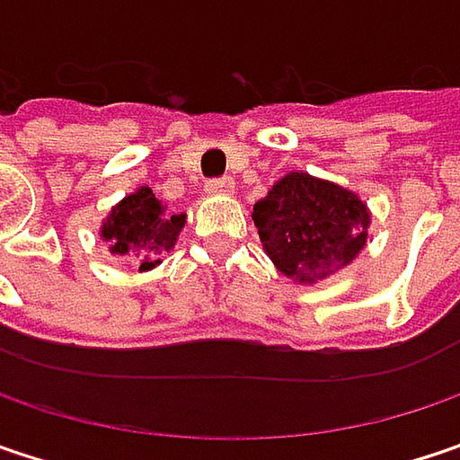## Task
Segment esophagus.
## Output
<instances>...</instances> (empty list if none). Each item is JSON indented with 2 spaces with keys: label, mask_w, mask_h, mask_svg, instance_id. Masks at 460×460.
<instances>
[{
  "label": "esophagus",
  "mask_w": 460,
  "mask_h": 460,
  "mask_svg": "<svg viewBox=\"0 0 460 460\" xmlns=\"http://www.w3.org/2000/svg\"><path fill=\"white\" fill-rule=\"evenodd\" d=\"M231 189H234V181H231L229 176H224V179H210V181H208V191H213V194H229Z\"/></svg>",
  "instance_id": "1"
}]
</instances>
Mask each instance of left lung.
Wrapping results in <instances>:
<instances>
[{
	"instance_id": "left-lung-1",
	"label": "left lung",
	"mask_w": 460,
	"mask_h": 460,
	"mask_svg": "<svg viewBox=\"0 0 460 460\" xmlns=\"http://www.w3.org/2000/svg\"><path fill=\"white\" fill-rule=\"evenodd\" d=\"M252 210L276 269L297 281H315L350 263L366 244V205L353 191L308 173L284 176Z\"/></svg>"
}]
</instances>
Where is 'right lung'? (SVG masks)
Listing matches in <instances>:
<instances>
[{
	"instance_id": "1",
	"label": "right lung",
	"mask_w": 460,
	"mask_h": 460,
	"mask_svg": "<svg viewBox=\"0 0 460 460\" xmlns=\"http://www.w3.org/2000/svg\"><path fill=\"white\" fill-rule=\"evenodd\" d=\"M181 229L184 216H168L152 189L142 187L112 208L102 236L115 255H128L146 271L157 266L160 255L176 244Z\"/></svg>"
}]
</instances>
